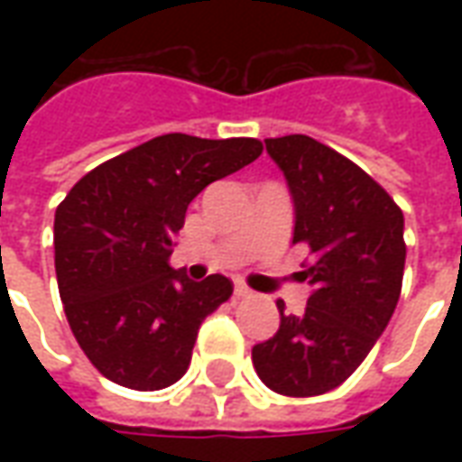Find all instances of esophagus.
Wrapping results in <instances>:
<instances>
[{
    "mask_svg": "<svg viewBox=\"0 0 462 462\" xmlns=\"http://www.w3.org/2000/svg\"><path fill=\"white\" fill-rule=\"evenodd\" d=\"M235 297H252V290L247 284L237 282V284H235Z\"/></svg>",
    "mask_w": 462,
    "mask_h": 462,
    "instance_id": "1",
    "label": "esophagus"
}]
</instances>
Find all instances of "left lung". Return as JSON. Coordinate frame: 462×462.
I'll return each mask as SVG.
<instances>
[{
    "label": "left lung",
    "mask_w": 462,
    "mask_h": 462,
    "mask_svg": "<svg viewBox=\"0 0 462 462\" xmlns=\"http://www.w3.org/2000/svg\"><path fill=\"white\" fill-rule=\"evenodd\" d=\"M294 202L291 245L314 254L301 277L311 284L300 317L277 300L280 329L254 344L264 386L307 398L341 386L368 356L393 317L403 264V212L358 165L310 135L264 141Z\"/></svg>",
    "instance_id": "8db88e82"
}]
</instances>
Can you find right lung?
<instances>
[{"instance_id": "obj_1", "label": "right lung", "mask_w": 462, "mask_h": 462, "mask_svg": "<svg viewBox=\"0 0 462 462\" xmlns=\"http://www.w3.org/2000/svg\"><path fill=\"white\" fill-rule=\"evenodd\" d=\"M260 152L254 138L165 133L86 172L56 208L66 319L108 381L158 391L188 371L202 319L230 300L232 282L172 270V242L192 198Z\"/></svg>"}]
</instances>
